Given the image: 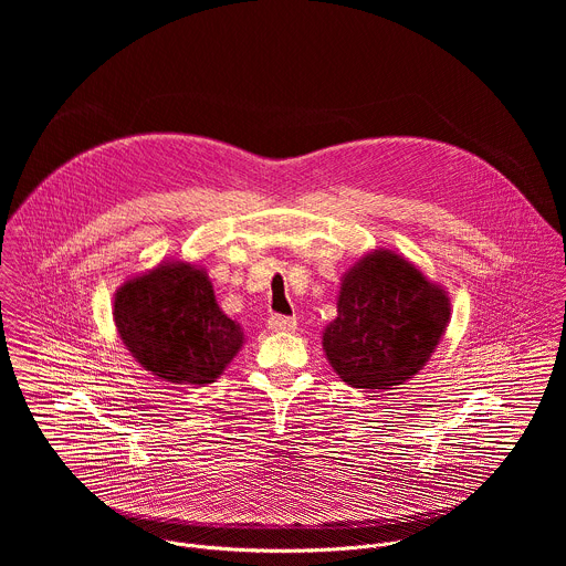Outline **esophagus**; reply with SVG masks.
I'll return each mask as SVG.
<instances>
[{
  "label": "esophagus",
  "instance_id": "obj_1",
  "mask_svg": "<svg viewBox=\"0 0 566 566\" xmlns=\"http://www.w3.org/2000/svg\"><path fill=\"white\" fill-rule=\"evenodd\" d=\"M297 327V319L295 317H289V315H271L269 317V329L273 332H293Z\"/></svg>",
  "mask_w": 566,
  "mask_h": 566
}]
</instances>
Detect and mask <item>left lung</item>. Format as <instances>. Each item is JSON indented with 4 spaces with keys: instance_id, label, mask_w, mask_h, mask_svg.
<instances>
[{
    "instance_id": "8db88e82",
    "label": "left lung",
    "mask_w": 566,
    "mask_h": 566,
    "mask_svg": "<svg viewBox=\"0 0 566 566\" xmlns=\"http://www.w3.org/2000/svg\"><path fill=\"white\" fill-rule=\"evenodd\" d=\"M450 302L410 262L378 251L343 282L322 347L352 387L391 389L412 378L446 332Z\"/></svg>"
}]
</instances>
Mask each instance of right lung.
<instances>
[{
	"label": "right lung",
	"instance_id": "add662e5",
	"mask_svg": "<svg viewBox=\"0 0 566 566\" xmlns=\"http://www.w3.org/2000/svg\"><path fill=\"white\" fill-rule=\"evenodd\" d=\"M114 319L132 356L170 382H212L244 340L217 306L206 273L190 264L158 266L127 282L116 293Z\"/></svg>",
	"mask_w": 566,
	"mask_h": 566
}]
</instances>
